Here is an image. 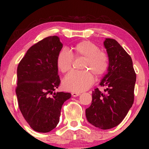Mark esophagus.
<instances>
[{
	"label": "esophagus",
	"instance_id": "34e87169",
	"mask_svg": "<svg viewBox=\"0 0 149 149\" xmlns=\"http://www.w3.org/2000/svg\"><path fill=\"white\" fill-rule=\"evenodd\" d=\"M81 95V93L79 92H72V95L73 97H77Z\"/></svg>",
	"mask_w": 149,
	"mask_h": 149
}]
</instances>
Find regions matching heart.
Here are the masks:
<instances>
[{"label":"heart","mask_w":149,"mask_h":149,"mask_svg":"<svg viewBox=\"0 0 149 149\" xmlns=\"http://www.w3.org/2000/svg\"><path fill=\"white\" fill-rule=\"evenodd\" d=\"M72 51V55L66 49L61 50L57 56L56 64L59 70L66 73L72 68L73 56L85 58L82 69L89 71L72 72L63 80V86L66 90L80 92L89 89L93 84L92 73L97 77L104 74L109 67V57L105 52L100 50L98 46L89 40H82L74 45Z\"/></svg>","instance_id":"heart-1"}]
</instances>
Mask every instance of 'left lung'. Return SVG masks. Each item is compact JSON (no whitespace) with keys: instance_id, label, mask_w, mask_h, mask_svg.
Here are the masks:
<instances>
[{"instance_id":"1","label":"left lung","mask_w":149,"mask_h":149,"mask_svg":"<svg viewBox=\"0 0 149 149\" xmlns=\"http://www.w3.org/2000/svg\"><path fill=\"white\" fill-rule=\"evenodd\" d=\"M104 46L109 57L107 72L100 83L104 92L96 88L85 115L89 123L102 130L119 125L132 107L136 74L130 56L113 38H106Z\"/></svg>"}]
</instances>
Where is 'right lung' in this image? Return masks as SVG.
I'll return each instance as SVG.
<instances>
[{
  "instance_id": "add662e5",
  "label": "right lung",
  "mask_w": 149,
  "mask_h": 149,
  "mask_svg": "<svg viewBox=\"0 0 149 149\" xmlns=\"http://www.w3.org/2000/svg\"><path fill=\"white\" fill-rule=\"evenodd\" d=\"M62 47L58 36H49L32 45L18 64V105L36 132L54 130L60 121L63 104L71 97L70 93L54 92L60 83L56 59Z\"/></svg>"
}]
</instances>
